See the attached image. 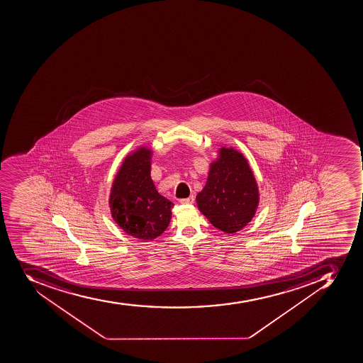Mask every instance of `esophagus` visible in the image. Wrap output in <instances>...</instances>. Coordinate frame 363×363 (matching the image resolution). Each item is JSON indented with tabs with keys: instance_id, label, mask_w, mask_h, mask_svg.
Here are the masks:
<instances>
[{
	"instance_id": "34e87169",
	"label": "esophagus",
	"mask_w": 363,
	"mask_h": 363,
	"mask_svg": "<svg viewBox=\"0 0 363 363\" xmlns=\"http://www.w3.org/2000/svg\"><path fill=\"white\" fill-rule=\"evenodd\" d=\"M194 196H189V198H186V199H180V203L182 204H192V203H194Z\"/></svg>"
}]
</instances>
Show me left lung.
Here are the masks:
<instances>
[{"label":"left lung","mask_w":363,"mask_h":363,"mask_svg":"<svg viewBox=\"0 0 363 363\" xmlns=\"http://www.w3.org/2000/svg\"><path fill=\"white\" fill-rule=\"evenodd\" d=\"M196 202L201 213L225 233H235L252 219L258 189L242 154L233 148H221Z\"/></svg>","instance_id":"left-lung-1"}]
</instances>
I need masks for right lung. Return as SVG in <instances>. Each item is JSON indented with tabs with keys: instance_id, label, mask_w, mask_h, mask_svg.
<instances>
[{
	"instance_id": "obj_1",
	"label": "right lung",
	"mask_w": 363,
	"mask_h": 363,
	"mask_svg": "<svg viewBox=\"0 0 363 363\" xmlns=\"http://www.w3.org/2000/svg\"><path fill=\"white\" fill-rule=\"evenodd\" d=\"M150 157V150L140 148L125 159L109 199L116 224L125 233L144 241L155 239L164 232L174 206L154 186Z\"/></svg>"
}]
</instances>
